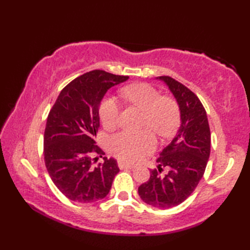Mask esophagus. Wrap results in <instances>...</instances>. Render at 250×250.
Returning <instances> with one entry per match:
<instances>
[{
  "mask_svg": "<svg viewBox=\"0 0 250 250\" xmlns=\"http://www.w3.org/2000/svg\"><path fill=\"white\" fill-rule=\"evenodd\" d=\"M118 167L120 169H124V168H133L135 167L134 166H132V164H128V163H125V162H118Z\"/></svg>",
  "mask_w": 250,
  "mask_h": 250,
  "instance_id": "esophagus-1",
  "label": "esophagus"
}]
</instances>
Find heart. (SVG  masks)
Segmentation results:
<instances>
[{
  "mask_svg": "<svg viewBox=\"0 0 250 250\" xmlns=\"http://www.w3.org/2000/svg\"><path fill=\"white\" fill-rule=\"evenodd\" d=\"M121 95L130 104L144 113L143 125L160 136L167 137L176 131L179 124V108L171 98H164L148 83H135L121 89ZM119 103L114 98H106L100 105L99 114L105 128H113L118 121ZM114 156L125 162H136L156 147V139L150 131L140 133H121L111 136L108 142Z\"/></svg>",
  "mask_w": 250,
  "mask_h": 250,
  "instance_id": "obj_1",
  "label": "heart"
}]
</instances>
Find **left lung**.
Returning a JSON list of instances; mask_svg holds the SVG:
<instances>
[{
    "instance_id": "1",
    "label": "left lung",
    "mask_w": 250,
    "mask_h": 250,
    "mask_svg": "<svg viewBox=\"0 0 250 250\" xmlns=\"http://www.w3.org/2000/svg\"><path fill=\"white\" fill-rule=\"evenodd\" d=\"M156 79L166 83L176 100L180 125L159 155L158 169H152L148 182L139 187V194L153 207L169 208L183 203L203 177L210 153V131L206 111L192 91L172 77ZM162 167L168 169L166 175L158 174Z\"/></svg>"
}]
</instances>
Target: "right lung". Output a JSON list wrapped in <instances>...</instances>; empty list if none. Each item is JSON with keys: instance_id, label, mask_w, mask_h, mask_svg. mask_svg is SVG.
Here are the masks:
<instances>
[{"instance_id": "right-lung-1", "label": "right lung", "mask_w": 250, "mask_h": 250, "mask_svg": "<svg viewBox=\"0 0 250 250\" xmlns=\"http://www.w3.org/2000/svg\"><path fill=\"white\" fill-rule=\"evenodd\" d=\"M95 70L77 77L60 92L46 122L45 164L52 182L66 198L92 203L108 194L118 164L113 158L93 166L102 150L94 137L100 128V105L108 90L125 81Z\"/></svg>"}]
</instances>
